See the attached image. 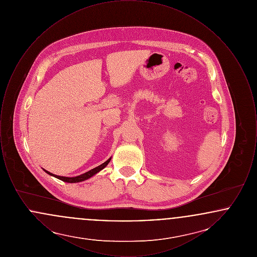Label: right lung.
<instances>
[{
    "instance_id": "obj_1",
    "label": "right lung",
    "mask_w": 257,
    "mask_h": 257,
    "mask_svg": "<svg viewBox=\"0 0 257 257\" xmlns=\"http://www.w3.org/2000/svg\"><path fill=\"white\" fill-rule=\"evenodd\" d=\"M110 158L109 160H107L105 163H103L102 165H100V166H98L96 168H94V169H92L91 171H87L86 173H84V174H81V175H79V176H76V177H65V176H59V175H55V174H53V173H51L49 171H46L48 174L50 175H52V176H54V177H56V178H58V179H60L61 181H64V182H67V183H76V182H81V181H84V180H86V179H88V178H90L91 176H93L94 174H96L97 172H99L100 171H102L109 163H110Z\"/></svg>"
}]
</instances>
